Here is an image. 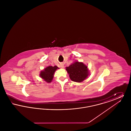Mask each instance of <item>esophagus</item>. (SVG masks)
Listing matches in <instances>:
<instances>
[{
	"instance_id": "34e87169",
	"label": "esophagus",
	"mask_w": 131,
	"mask_h": 131,
	"mask_svg": "<svg viewBox=\"0 0 131 131\" xmlns=\"http://www.w3.org/2000/svg\"><path fill=\"white\" fill-rule=\"evenodd\" d=\"M60 67H61V68H63V67H64V65H63V64H61L60 65Z\"/></svg>"
}]
</instances>
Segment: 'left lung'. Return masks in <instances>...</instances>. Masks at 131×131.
I'll return each mask as SVG.
<instances>
[{
	"label": "left lung",
	"mask_w": 131,
	"mask_h": 131,
	"mask_svg": "<svg viewBox=\"0 0 131 131\" xmlns=\"http://www.w3.org/2000/svg\"><path fill=\"white\" fill-rule=\"evenodd\" d=\"M66 70L72 81L81 82L90 75L88 66L83 63L75 61L69 67H66Z\"/></svg>",
	"instance_id": "8db88e82"
}]
</instances>
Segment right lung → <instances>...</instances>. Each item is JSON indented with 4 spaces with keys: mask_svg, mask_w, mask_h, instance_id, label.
<instances>
[{
    "mask_svg": "<svg viewBox=\"0 0 131 131\" xmlns=\"http://www.w3.org/2000/svg\"><path fill=\"white\" fill-rule=\"evenodd\" d=\"M59 69L57 66H48L40 72L39 76L48 83L51 82L54 77V74L56 70Z\"/></svg>",
    "mask_w": 131,
    "mask_h": 131,
    "instance_id": "add662e5",
    "label": "right lung"
}]
</instances>
